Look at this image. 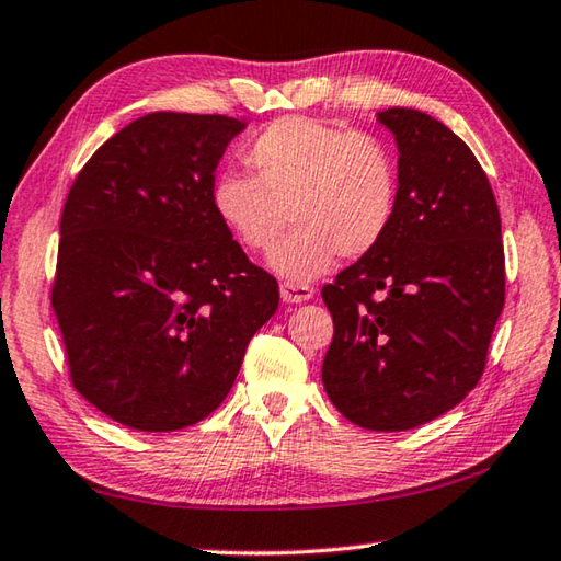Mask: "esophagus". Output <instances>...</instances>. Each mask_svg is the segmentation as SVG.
I'll list each match as a JSON object with an SVG mask.
<instances>
[{
    "label": "esophagus",
    "mask_w": 561,
    "mask_h": 561,
    "mask_svg": "<svg viewBox=\"0 0 561 561\" xmlns=\"http://www.w3.org/2000/svg\"><path fill=\"white\" fill-rule=\"evenodd\" d=\"M282 301L287 304H301L314 297V289L309 287V284H299V282H282Z\"/></svg>",
    "instance_id": "obj_1"
}]
</instances>
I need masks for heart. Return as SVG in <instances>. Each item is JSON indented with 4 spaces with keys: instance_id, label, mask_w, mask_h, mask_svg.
<instances>
[{
    "instance_id": "1",
    "label": "heart",
    "mask_w": 561,
    "mask_h": 561,
    "mask_svg": "<svg viewBox=\"0 0 561 561\" xmlns=\"http://www.w3.org/2000/svg\"><path fill=\"white\" fill-rule=\"evenodd\" d=\"M254 175L215 180V213L247 252L274 254L287 279H314L344 260L378 250L398 213V165L381 138L331 123L284 116L244 148Z\"/></svg>"
}]
</instances>
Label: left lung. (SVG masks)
I'll return each mask as SVG.
<instances>
[{"instance_id":"1","label":"left lung","mask_w":561,"mask_h":561,"mask_svg":"<svg viewBox=\"0 0 561 561\" xmlns=\"http://www.w3.org/2000/svg\"><path fill=\"white\" fill-rule=\"evenodd\" d=\"M398 213L378 250L321 289L334 339L321 381L368 431L417 428L478 386L505 307L500 210L472 150L428 113L388 108Z\"/></svg>"}]
</instances>
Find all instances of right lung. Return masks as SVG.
I'll use <instances>...</instances> for the list:
<instances>
[{"instance_id": "right-lung-1", "label": "right lung", "mask_w": 561, "mask_h": 561, "mask_svg": "<svg viewBox=\"0 0 561 561\" xmlns=\"http://www.w3.org/2000/svg\"><path fill=\"white\" fill-rule=\"evenodd\" d=\"M244 128L156 111L76 175L51 284L76 391L133 431L187 428L225 401L279 284L213 205L215 168Z\"/></svg>"}]
</instances>
